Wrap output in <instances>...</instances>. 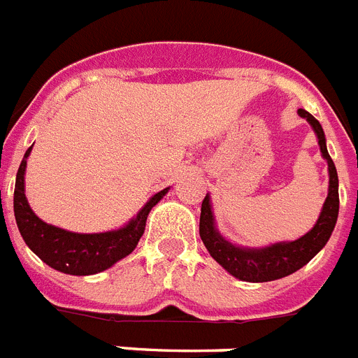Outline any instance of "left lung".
<instances>
[{
    "instance_id": "obj_1",
    "label": "left lung",
    "mask_w": 358,
    "mask_h": 358,
    "mask_svg": "<svg viewBox=\"0 0 358 358\" xmlns=\"http://www.w3.org/2000/svg\"><path fill=\"white\" fill-rule=\"evenodd\" d=\"M297 112L301 117H304L311 124L317 136V141H319L322 159H326V163H328V197L322 204L319 219H317V222L308 234H304L295 241H280V243L268 244V246L250 248V246H239V244L230 243L221 231L217 230L212 199H210V194H206L203 204H201V239H203L210 255L228 273L234 275L235 279L246 280V282H268V280L282 279V277L295 273L302 266H306L308 262L324 248L326 243L331 237L333 228L337 224L338 176L337 168H335L328 154L324 130L310 112L302 108H299Z\"/></svg>"
}]
</instances>
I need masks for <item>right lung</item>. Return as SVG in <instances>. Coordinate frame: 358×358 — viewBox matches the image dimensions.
Masks as SVG:
<instances>
[{
  "mask_svg": "<svg viewBox=\"0 0 358 358\" xmlns=\"http://www.w3.org/2000/svg\"><path fill=\"white\" fill-rule=\"evenodd\" d=\"M34 146V145H32ZM32 146L25 152L16 176L14 188V215L20 234L45 264L66 275H94L108 270L115 262L124 259L136 250L137 243L145 234L146 217L159 201L163 199L170 188L152 195L146 204L124 226L117 230L101 234H78L63 230L59 226L48 224L39 219L30 208L25 195L27 159Z\"/></svg>",
  "mask_w": 358,
  "mask_h": 358,
  "instance_id": "1",
  "label": "right lung"
}]
</instances>
